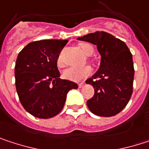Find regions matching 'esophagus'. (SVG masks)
<instances>
[{"label":"esophagus","mask_w":149,"mask_h":149,"mask_svg":"<svg viewBox=\"0 0 149 149\" xmlns=\"http://www.w3.org/2000/svg\"><path fill=\"white\" fill-rule=\"evenodd\" d=\"M84 85V82H81V83L78 84V87H79V88H82Z\"/></svg>","instance_id":"esophagus-1"}]
</instances>
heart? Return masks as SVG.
Instances as JSON below:
<instances>
[{"label":"heart","mask_w":149,"mask_h":149,"mask_svg":"<svg viewBox=\"0 0 149 149\" xmlns=\"http://www.w3.org/2000/svg\"><path fill=\"white\" fill-rule=\"evenodd\" d=\"M79 48L87 56L91 55L93 53V52H94V48L92 47V45H91L90 44H87V43L79 44ZM57 64H58V65L59 67H62L64 65L61 56H59L58 58ZM91 72H92L91 68L90 66H88V65L83 66V67H70V68L66 69L64 72L63 75L66 79H69V80H72V81H79V80L90 76L91 74Z\"/></svg>","instance_id":"1"}]
</instances>
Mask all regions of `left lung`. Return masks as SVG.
<instances>
[{"label": "left lung", "mask_w": 149, "mask_h": 149, "mask_svg": "<svg viewBox=\"0 0 149 149\" xmlns=\"http://www.w3.org/2000/svg\"><path fill=\"white\" fill-rule=\"evenodd\" d=\"M97 45L101 54L98 71L86 80L94 87L87 101L90 110L100 116H113L128 104L133 93L134 69L132 54L121 40L105 32H95L78 38Z\"/></svg>", "instance_id": "left-lung-1"}]
</instances>
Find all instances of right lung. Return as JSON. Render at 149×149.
<instances>
[{
	"instance_id": "obj_1",
	"label": "right lung",
	"mask_w": 149,
	"mask_h": 149,
	"mask_svg": "<svg viewBox=\"0 0 149 149\" xmlns=\"http://www.w3.org/2000/svg\"><path fill=\"white\" fill-rule=\"evenodd\" d=\"M67 40L31 42L19 53L15 67V86L20 104L35 117L47 119L63 109L66 95L77 84L60 79L57 61Z\"/></svg>"
}]
</instances>
